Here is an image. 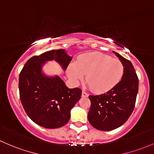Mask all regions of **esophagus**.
<instances>
[{
    "mask_svg": "<svg viewBox=\"0 0 154 154\" xmlns=\"http://www.w3.org/2000/svg\"><path fill=\"white\" fill-rule=\"evenodd\" d=\"M82 97H88V94L85 92V91H82Z\"/></svg>",
    "mask_w": 154,
    "mask_h": 154,
    "instance_id": "obj_1",
    "label": "esophagus"
}]
</instances>
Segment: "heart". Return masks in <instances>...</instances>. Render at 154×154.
Returning a JSON list of instances; mask_svg holds the SVG:
<instances>
[{"instance_id": "b5f03b06", "label": "heart", "mask_w": 154, "mask_h": 154, "mask_svg": "<svg viewBox=\"0 0 154 154\" xmlns=\"http://www.w3.org/2000/svg\"><path fill=\"white\" fill-rule=\"evenodd\" d=\"M69 77L77 82L83 79L96 93L107 92L121 82L124 74L122 62L101 52H91L80 57L68 69Z\"/></svg>"}]
</instances>
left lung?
<instances>
[{"label": "left lung", "instance_id": "8db88e82", "mask_svg": "<svg viewBox=\"0 0 154 154\" xmlns=\"http://www.w3.org/2000/svg\"><path fill=\"white\" fill-rule=\"evenodd\" d=\"M124 66L122 80L107 92L90 95L91 108L88 119L101 131H111L122 126L132 113L138 92L139 80L131 61L113 52Z\"/></svg>", "mask_w": 154, "mask_h": 154}]
</instances>
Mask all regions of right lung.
Segmentation results:
<instances>
[{
    "mask_svg": "<svg viewBox=\"0 0 154 154\" xmlns=\"http://www.w3.org/2000/svg\"><path fill=\"white\" fill-rule=\"evenodd\" d=\"M72 59L64 50H50L30 58L20 72V101L28 117L42 127L56 129L66 124L71 109L82 94L79 88H68L58 76L48 77L42 74V65L55 60L66 70Z\"/></svg>",
    "mask_w": 154,
    "mask_h": 154,
    "instance_id": "obj_1",
    "label": "right lung"
}]
</instances>
